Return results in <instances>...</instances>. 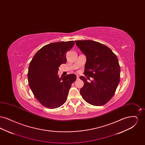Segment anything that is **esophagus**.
Returning <instances> with one entry per match:
<instances>
[{
  "instance_id": "esophagus-1",
  "label": "esophagus",
  "mask_w": 145,
  "mask_h": 145,
  "mask_svg": "<svg viewBox=\"0 0 145 145\" xmlns=\"http://www.w3.org/2000/svg\"><path fill=\"white\" fill-rule=\"evenodd\" d=\"M79 79V76L77 75V76H76V79H77V80H78Z\"/></svg>"
}]
</instances>
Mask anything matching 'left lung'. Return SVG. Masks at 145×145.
Returning <instances> with one entry per match:
<instances>
[{
	"label": "left lung",
	"instance_id": "left-lung-1",
	"mask_svg": "<svg viewBox=\"0 0 145 145\" xmlns=\"http://www.w3.org/2000/svg\"><path fill=\"white\" fill-rule=\"evenodd\" d=\"M75 42L86 57L84 75L93 78L89 83L84 76H80L84 83L80 94L88 103L103 105L114 95L120 83V67L117 56L110 49L99 42L91 40Z\"/></svg>",
	"mask_w": 145,
	"mask_h": 145
}]
</instances>
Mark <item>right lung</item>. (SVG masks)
Here are the masks:
<instances>
[{
  "label": "right lung",
  "mask_w": 145,
  "mask_h": 145,
  "mask_svg": "<svg viewBox=\"0 0 145 145\" xmlns=\"http://www.w3.org/2000/svg\"><path fill=\"white\" fill-rule=\"evenodd\" d=\"M74 42H54L42 47L35 54L28 69V82L35 98L49 109L60 107L67 100L72 84L76 80L74 74L63 78L57 75L59 67L66 63V54Z\"/></svg>",
  "instance_id": "add662e5"
}]
</instances>
